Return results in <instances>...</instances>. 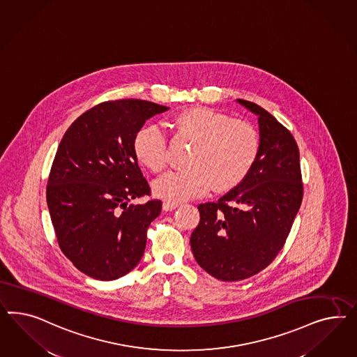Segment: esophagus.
<instances>
[{"label":"esophagus","mask_w":357,"mask_h":357,"mask_svg":"<svg viewBox=\"0 0 357 357\" xmlns=\"http://www.w3.org/2000/svg\"><path fill=\"white\" fill-rule=\"evenodd\" d=\"M178 206V204H175V203H169V202H165L163 203L162 209L163 211H166V212H169V211H173Z\"/></svg>","instance_id":"esophagus-1"}]
</instances>
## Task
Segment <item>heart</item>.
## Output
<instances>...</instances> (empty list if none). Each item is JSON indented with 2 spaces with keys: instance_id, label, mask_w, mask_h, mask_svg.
Masks as SVG:
<instances>
[{
  "instance_id": "heart-1",
  "label": "heart",
  "mask_w": 357,
  "mask_h": 357,
  "mask_svg": "<svg viewBox=\"0 0 357 357\" xmlns=\"http://www.w3.org/2000/svg\"><path fill=\"white\" fill-rule=\"evenodd\" d=\"M175 133L192 144L187 169L165 174L153 184L154 195L179 203L206 195L211 188L229 192L239 187L258 162L260 135L246 120L231 119L213 108L190 107L170 119ZM137 161L153 173L167 165V140L157 126L142 127L133 139Z\"/></svg>"
}]
</instances>
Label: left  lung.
Instances as JSON below:
<instances>
[{
  "label": "left lung",
  "mask_w": 357,
  "mask_h": 357,
  "mask_svg": "<svg viewBox=\"0 0 357 357\" xmlns=\"http://www.w3.org/2000/svg\"><path fill=\"white\" fill-rule=\"evenodd\" d=\"M238 102L259 116L258 162L239 187L197 206L200 222L190 239L199 266L222 281L243 280L270 266L303 197L300 151L291 130L258 105Z\"/></svg>",
  "instance_id": "left-lung-1"
}]
</instances>
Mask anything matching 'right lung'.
<instances>
[{"label": "right lung", "instance_id": "1", "mask_svg": "<svg viewBox=\"0 0 357 357\" xmlns=\"http://www.w3.org/2000/svg\"><path fill=\"white\" fill-rule=\"evenodd\" d=\"M169 109L148 100H107L78 116L65 132L47 182V204L59 246L77 270L115 280L133 270L162 202L133 153L145 121ZM148 195L145 205L131 200Z\"/></svg>", "mask_w": 357, "mask_h": 357}]
</instances>
